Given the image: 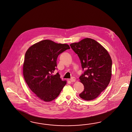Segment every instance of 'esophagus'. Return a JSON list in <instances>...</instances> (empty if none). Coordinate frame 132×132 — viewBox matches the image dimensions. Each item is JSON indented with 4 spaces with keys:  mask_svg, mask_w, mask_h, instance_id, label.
Here are the masks:
<instances>
[{
    "mask_svg": "<svg viewBox=\"0 0 132 132\" xmlns=\"http://www.w3.org/2000/svg\"><path fill=\"white\" fill-rule=\"evenodd\" d=\"M70 80L71 81V82H75V81H76V78H75V77H72V78H70Z\"/></svg>",
    "mask_w": 132,
    "mask_h": 132,
    "instance_id": "1",
    "label": "esophagus"
}]
</instances>
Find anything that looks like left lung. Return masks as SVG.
<instances>
[{"instance_id": "left-lung-1", "label": "left lung", "mask_w": 132, "mask_h": 132, "mask_svg": "<svg viewBox=\"0 0 132 132\" xmlns=\"http://www.w3.org/2000/svg\"><path fill=\"white\" fill-rule=\"evenodd\" d=\"M79 58L84 73L79 77L84 89L79 97L91 101L107 87L112 77V60L108 51L97 41L85 38L70 44Z\"/></svg>"}]
</instances>
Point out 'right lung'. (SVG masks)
Instances as JSON below:
<instances>
[{
  "label": "right lung",
  "instance_id": "right-lung-1",
  "mask_svg": "<svg viewBox=\"0 0 132 132\" xmlns=\"http://www.w3.org/2000/svg\"><path fill=\"white\" fill-rule=\"evenodd\" d=\"M70 48L67 44L44 40L31 46L25 55L23 73L30 90L44 102L57 98L67 81H62L58 72L53 74L57 67L58 56Z\"/></svg>",
  "mask_w": 132,
  "mask_h": 132
}]
</instances>
